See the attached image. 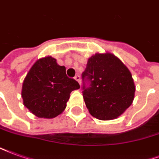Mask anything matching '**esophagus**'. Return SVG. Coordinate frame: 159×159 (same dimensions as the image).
<instances>
[{
  "label": "esophagus",
  "mask_w": 159,
  "mask_h": 159,
  "mask_svg": "<svg viewBox=\"0 0 159 159\" xmlns=\"http://www.w3.org/2000/svg\"><path fill=\"white\" fill-rule=\"evenodd\" d=\"M75 80H77L79 82V84H80V75H75Z\"/></svg>",
  "instance_id": "esophagus-1"
}]
</instances>
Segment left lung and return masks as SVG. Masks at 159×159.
Wrapping results in <instances>:
<instances>
[{
    "instance_id": "1",
    "label": "left lung",
    "mask_w": 159,
    "mask_h": 159,
    "mask_svg": "<svg viewBox=\"0 0 159 159\" xmlns=\"http://www.w3.org/2000/svg\"><path fill=\"white\" fill-rule=\"evenodd\" d=\"M82 80L86 107L100 120L116 119L134 100L135 86L131 74L112 53H97L88 59Z\"/></svg>"
}]
</instances>
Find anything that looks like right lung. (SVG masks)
<instances>
[{
  "mask_svg": "<svg viewBox=\"0 0 159 159\" xmlns=\"http://www.w3.org/2000/svg\"><path fill=\"white\" fill-rule=\"evenodd\" d=\"M80 89L74 79L68 78L64 66L55 58L37 60L26 75L22 87L24 106L35 116L55 118L64 111L72 91Z\"/></svg>",
  "mask_w": 159,
  "mask_h": 159,
  "instance_id": "right-lung-1",
  "label": "right lung"
}]
</instances>
